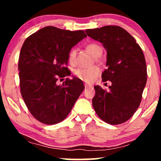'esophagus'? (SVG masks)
<instances>
[{"label":"esophagus","instance_id":"1","mask_svg":"<svg viewBox=\"0 0 161 161\" xmlns=\"http://www.w3.org/2000/svg\"><path fill=\"white\" fill-rule=\"evenodd\" d=\"M84 86H85L86 89H88V88H92V85H91V84H88V83H85Z\"/></svg>","mask_w":161,"mask_h":161}]
</instances>
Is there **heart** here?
<instances>
[{"instance_id": "b5f03b06", "label": "heart", "mask_w": 161, "mask_h": 161, "mask_svg": "<svg viewBox=\"0 0 161 161\" xmlns=\"http://www.w3.org/2000/svg\"><path fill=\"white\" fill-rule=\"evenodd\" d=\"M86 50L95 58H99L103 54V49L100 45L96 43H90L86 45ZM77 50L73 48L70 50L68 59L70 64H74L75 63ZM100 69L97 67H92L89 68H78L75 71V76L80 80L86 83H91L100 74Z\"/></svg>"}]
</instances>
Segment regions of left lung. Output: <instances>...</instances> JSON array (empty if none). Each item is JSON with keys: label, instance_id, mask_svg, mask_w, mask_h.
<instances>
[{"label": "left lung", "instance_id": "obj_1", "mask_svg": "<svg viewBox=\"0 0 161 161\" xmlns=\"http://www.w3.org/2000/svg\"><path fill=\"white\" fill-rule=\"evenodd\" d=\"M87 35L107 50V69L103 82H111L110 90L95 86L92 105L99 117L110 125L126 122L139 107L147 83L144 55L136 39L124 28L107 25L86 29Z\"/></svg>", "mask_w": 161, "mask_h": 161}]
</instances>
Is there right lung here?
<instances>
[{
    "label": "right lung",
    "instance_id": "right-lung-1",
    "mask_svg": "<svg viewBox=\"0 0 161 161\" xmlns=\"http://www.w3.org/2000/svg\"><path fill=\"white\" fill-rule=\"evenodd\" d=\"M83 31H71L53 26L41 28L24 42L19 57L21 95L28 109L46 125L61 122L68 116L84 89L82 80L67 78L70 50L83 38Z\"/></svg>",
    "mask_w": 161,
    "mask_h": 161
}]
</instances>
